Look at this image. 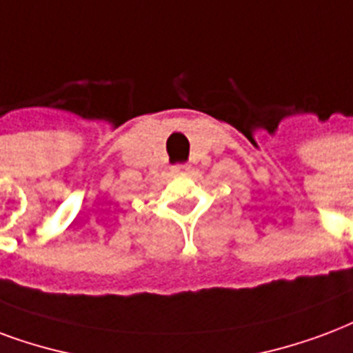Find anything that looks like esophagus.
Here are the masks:
<instances>
[{
	"label": "esophagus",
	"instance_id": "obj_1",
	"mask_svg": "<svg viewBox=\"0 0 353 353\" xmlns=\"http://www.w3.org/2000/svg\"><path fill=\"white\" fill-rule=\"evenodd\" d=\"M172 172L174 174H189V172H192V166L190 164H176V166H172Z\"/></svg>",
	"mask_w": 353,
	"mask_h": 353
}]
</instances>
